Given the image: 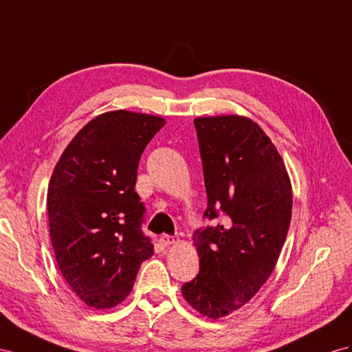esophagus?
<instances>
[{"mask_svg": "<svg viewBox=\"0 0 352 352\" xmlns=\"http://www.w3.org/2000/svg\"><path fill=\"white\" fill-rule=\"evenodd\" d=\"M177 242H178V236H175V235H162L160 236V244L165 247L177 244Z\"/></svg>", "mask_w": 352, "mask_h": 352, "instance_id": "obj_1", "label": "esophagus"}]
</instances>
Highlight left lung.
<instances>
[{
    "label": "left lung",
    "instance_id": "left-lung-1",
    "mask_svg": "<svg viewBox=\"0 0 352 352\" xmlns=\"http://www.w3.org/2000/svg\"><path fill=\"white\" fill-rule=\"evenodd\" d=\"M208 204L193 244L199 274L182 287L204 317L221 318L250 302L274 272L292 220L283 157L260 126L242 116L197 117Z\"/></svg>",
    "mask_w": 352,
    "mask_h": 352
}]
</instances>
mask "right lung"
<instances>
[{
    "label": "right lung",
    "instance_id": "add662e5",
    "mask_svg": "<svg viewBox=\"0 0 352 352\" xmlns=\"http://www.w3.org/2000/svg\"><path fill=\"white\" fill-rule=\"evenodd\" d=\"M164 124L157 116L104 113L76 135L53 170V251L67 284L90 308L123 302L141 263L155 253L141 229L146 206L135 183L142 151Z\"/></svg>",
    "mask_w": 352,
    "mask_h": 352
}]
</instances>
